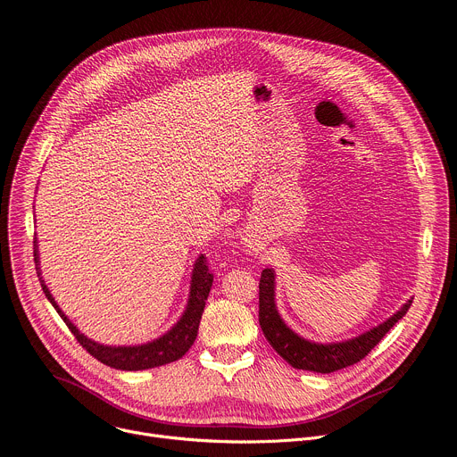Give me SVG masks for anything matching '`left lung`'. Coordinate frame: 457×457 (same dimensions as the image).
I'll return each instance as SVG.
<instances>
[{
    "instance_id": "obj_1",
    "label": "left lung",
    "mask_w": 457,
    "mask_h": 457,
    "mask_svg": "<svg viewBox=\"0 0 457 457\" xmlns=\"http://www.w3.org/2000/svg\"><path fill=\"white\" fill-rule=\"evenodd\" d=\"M411 300H408L401 311H397L392 319L373 328L371 331L340 344H312L298 335H295L279 319L274 305V272L265 269L260 278V328L269 340V344L278 351L279 357H284L293 368L317 371V373H331L351 364L361 362L370 351L384 338L410 309Z\"/></svg>"
}]
</instances>
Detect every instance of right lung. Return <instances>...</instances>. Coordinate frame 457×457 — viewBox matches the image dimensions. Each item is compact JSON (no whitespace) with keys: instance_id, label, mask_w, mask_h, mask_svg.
Here are the masks:
<instances>
[{"instance_id":"1","label":"right lung","mask_w":457,"mask_h":457,"mask_svg":"<svg viewBox=\"0 0 457 457\" xmlns=\"http://www.w3.org/2000/svg\"><path fill=\"white\" fill-rule=\"evenodd\" d=\"M37 243V241H34ZM37 247H34V263H38V254ZM38 270V269H37ZM40 274V270H38ZM214 282V274L208 270V263L204 256H199L194 267V276H192V289H190V302L188 307L183 314V319L178 322L170 333L161 337L159 340H154L145 345H135V347H110V345H100L89 338H86L79 329L67 320L65 314L58 309L54 303L51 293L42 282L44 293L47 300L54 305L60 317L63 319L65 326L71 329L75 335L77 342L87 351L91 357L100 361L102 364H106L115 370H126V371H137V370H150V368H159L164 364H170L173 361L181 359L187 351L192 347L197 329H199V320L204 309V302L208 298L210 287H212Z\"/></svg>"}]
</instances>
